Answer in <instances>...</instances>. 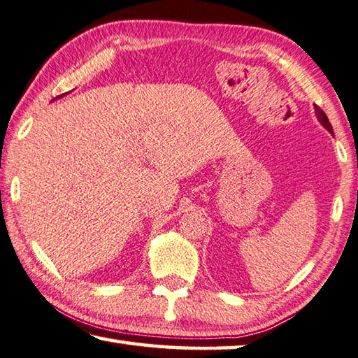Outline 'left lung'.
Masks as SVG:
<instances>
[{
  "label": "left lung",
  "instance_id": "obj_1",
  "mask_svg": "<svg viewBox=\"0 0 358 358\" xmlns=\"http://www.w3.org/2000/svg\"><path fill=\"white\" fill-rule=\"evenodd\" d=\"M315 111H316V115H317V119H320V122L322 123L324 127H326L330 133H334V129H332V125H330V122H329V119H327V115H326V113L322 111V109L320 108V106H315Z\"/></svg>",
  "mask_w": 358,
  "mask_h": 358
}]
</instances>
